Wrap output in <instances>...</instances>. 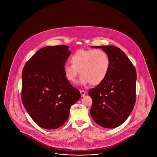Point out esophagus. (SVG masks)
I'll use <instances>...</instances> for the list:
<instances>
[{"label":"esophagus","mask_w":157,"mask_h":157,"mask_svg":"<svg viewBox=\"0 0 157 157\" xmlns=\"http://www.w3.org/2000/svg\"><path fill=\"white\" fill-rule=\"evenodd\" d=\"M80 93H81L82 97H83L86 95V91H85L83 90H80Z\"/></svg>","instance_id":"34e87169"}]
</instances>
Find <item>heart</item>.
I'll use <instances>...</instances> for the list:
<instances>
[{
  "instance_id": "1",
  "label": "heart",
  "mask_w": 157,
  "mask_h": 157,
  "mask_svg": "<svg viewBox=\"0 0 157 157\" xmlns=\"http://www.w3.org/2000/svg\"><path fill=\"white\" fill-rule=\"evenodd\" d=\"M72 64L64 65L63 71L68 81L75 83L81 75L79 82L82 85H96L102 82L108 75L110 60L108 53L100 49L79 50L74 53Z\"/></svg>"
}]
</instances>
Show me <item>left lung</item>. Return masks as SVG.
Returning <instances> with one entry per match:
<instances>
[{
	"mask_svg": "<svg viewBox=\"0 0 157 157\" xmlns=\"http://www.w3.org/2000/svg\"><path fill=\"white\" fill-rule=\"evenodd\" d=\"M108 53L110 66L104 80L88 94L92 99L90 113L101 127L113 128L124 123L136 101V73L134 66L121 49L98 46Z\"/></svg>",
	"mask_w": 157,
	"mask_h": 157,
	"instance_id": "1",
	"label": "left lung"
}]
</instances>
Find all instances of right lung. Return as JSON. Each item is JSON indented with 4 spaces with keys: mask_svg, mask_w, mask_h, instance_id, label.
<instances>
[{
    "mask_svg": "<svg viewBox=\"0 0 157 157\" xmlns=\"http://www.w3.org/2000/svg\"><path fill=\"white\" fill-rule=\"evenodd\" d=\"M70 55L67 45L46 46L37 51L23 69V105L32 119L44 129L62 126L71 106L81 97L63 71Z\"/></svg>",
    "mask_w": 157,
    "mask_h": 157,
    "instance_id": "obj_1",
    "label": "right lung"
}]
</instances>
